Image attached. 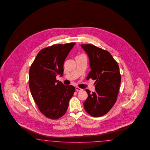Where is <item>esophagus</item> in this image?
Here are the masks:
<instances>
[{"label":"esophagus","instance_id":"34e87169","mask_svg":"<svg viewBox=\"0 0 150 150\" xmlns=\"http://www.w3.org/2000/svg\"><path fill=\"white\" fill-rule=\"evenodd\" d=\"M75 90H76L77 91H80L82 90V88H79V87L77 86L75 87Z\"/></svg>","mask_w":150,"mask_h":150}]
</instances>
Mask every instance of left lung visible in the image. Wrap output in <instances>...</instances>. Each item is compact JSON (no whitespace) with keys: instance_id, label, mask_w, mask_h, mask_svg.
Masks as SVG:
<instances>
[{"instance_id":"obj_1","label":"left lung","mask_w":150,"mask_h":150,"mask_svg":"<svg viewBox=\"0 0 150 150\" xmlns=\"http://www.w3.org/2000/svg\"><path fill=\"white\" fill-rule=\"evenodd\" d=\"M90 60L91 71L87 80H95V92L86 89L88 97L83 103L85 109L92 117L107 113L115 104L121 82L117 62L107 50L93 45H81Z\"/></svg>"}]
</instances>
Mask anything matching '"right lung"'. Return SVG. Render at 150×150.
Wrapping results in <instances>:
<instances>
[{
    "mask_svg": "<svg viewBox=\"0 0 150 150\" xmlns=\"http://www.w3.org/2000/svg\"><path fill=\"white\" fill-rule=\"evenodd\" d=\"M75 43L55 45L38 53L29 71V87L32 97L41 113L57 119L66 113L69 100L75 90L56 80L63 75L65 58Z\"/></svg>",
    "mask_w": 150,
    "mask_h": 150,
    "instance_id": "1",
    "label": "right lung"
}]
</instances>
